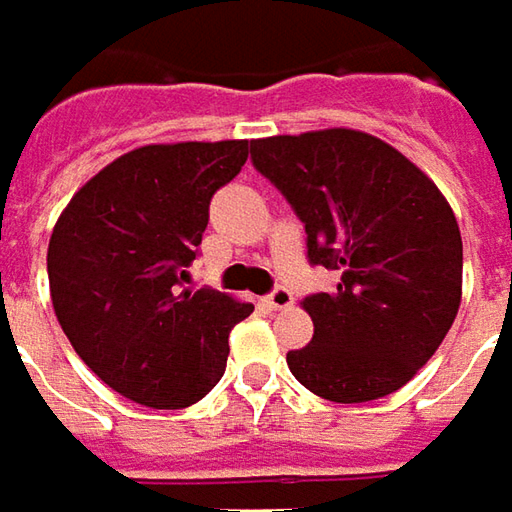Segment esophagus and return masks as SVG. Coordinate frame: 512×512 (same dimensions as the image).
I'll return each instance as SVG.
<instances>
[{"label": "esophagus", "instance_id": "1", "mask_svg": "<svg viewBox=\"0 0 512 512\" xmlns=\"http://www.w3.org/2000/svg\"><path fill=\"white\" fill-rule=\"evenodd\" d=\"M293 293L290 290H284V287H276L270 296H267V304L273 307V310H287V307H293Z\"/></svg>", "mask_w": 512, "mask_h": 512}]
</instances>
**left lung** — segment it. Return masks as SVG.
<instances>
[{"label":"left lung","instance_id":"obj_1","mask_svg":"<svg viewBox=\"0 0 512 512\" xmlns=\"http://www.w3.org/2000/svg\"><path fill=\"white\" fill-rule=\"evenodd\" d=\"M253 166L296 208L307 256L341 273L301 301L312 341L287 366L312 394L366 403L406 386L462 301V236L437 183L358 129L259 137Z\"/></svg>","mask_w":512,"mask_h":512}]
</instances>
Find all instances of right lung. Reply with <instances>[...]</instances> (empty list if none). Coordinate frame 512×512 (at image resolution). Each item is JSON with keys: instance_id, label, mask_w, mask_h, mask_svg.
<instances>
[{"instance_id": "add662e5", "label": "right lung", "mask_w": 512, "mask_h": 512, "mask_svg": "<svg viewBox=\"0 0 512 512\" xmlns=\"http://www.w3.org/2000/svg\"><path fill=\"white\" fill-rule=\"evenodd\" d=\"M248 140L149 143L81 185L47 245L50 298L95 375L132 403L194 406L219 383L228 335L253 304L185 287L211 197L242 171Z\"/></svg>"}]
</instances>
